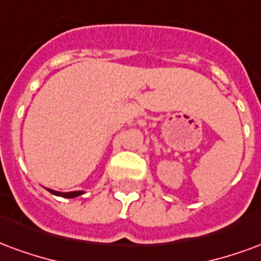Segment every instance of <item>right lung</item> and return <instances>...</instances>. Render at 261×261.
<instances>
[{"mask_svg": "<svg viewBox=\"0 0 261 261\" xmlns=\"http://www.w3.org/2000/svg\"><path fill=\"white\" fill-rule=\"evenodd\" d=\"M49 192L55 195H59V196H63V198H76L79 195H82L83 192L82 191H74V192H57V191H52V190H48Z\"/></svg>", "mask_w": 261, "mask_h": 261, "instance_id": "right-lung-1", "label": "right lung"}]
</instances>
